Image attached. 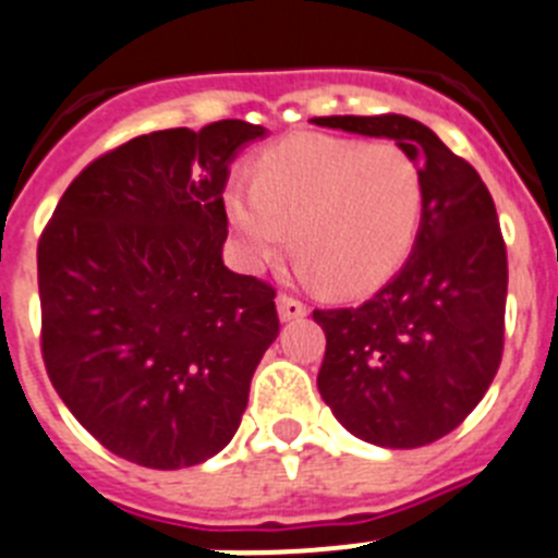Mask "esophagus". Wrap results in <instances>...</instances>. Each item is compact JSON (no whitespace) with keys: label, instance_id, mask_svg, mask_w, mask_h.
Returning <instances> with one entry per match:
<instances>
[{"label":"esophagus","instance_id":"esophagus-1","mask_svg":"<svg viewBox=\"0 0 558 558\" xmlns=\"http://www.w3.org/2000/svg\"><path fill=\"white\" fill-rule=\"evenodd\" d=\"M278 314L283 323H291V319H303L308 314V305L300 303L298 298H291V294H280L278 298Z\"/></svg>","mask_w":558,"mask_h":558}]
</instances>
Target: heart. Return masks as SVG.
Listing matches in <instances>:
<instances>
[{"mask_svg": "<svg viewBox=\"0 0 558 558\" xmlns=\"http://www.w3.org/2000/svg\"><path fill=\"white\" fill-rule=\"evenodd\" d=\"M225 217L239 253L264 267L286 242L336 291L378 286L411 253L423 225V172L398 144L300 133L264 149L253 178H230Z\"/></svg>", "mask_w": 558, "mask_h": 558, "instance_id": "obj_1", "label": "heart"}]
</instances>
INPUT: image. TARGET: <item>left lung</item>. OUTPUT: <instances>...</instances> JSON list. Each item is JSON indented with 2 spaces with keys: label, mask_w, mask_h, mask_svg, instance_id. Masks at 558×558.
Wrapping results in <instances>:
<instances>
[{
  "label": "left lung",
  "mask_w": 558,
  "mask_h": 558,
  "mask_svg": "<svg viewBox=\"0 0 558 558\" xmlns=\"http://www.w3.org/2000/svg\"><path fill=\"white\" fill-rule=\"evenodd\" d=\"M311 122L391 138L423 172V225L403 269L361 305L314 311L328 339L316 386L336 420L369 445L423 448L464 423L500 366L509 264L498 210L481 174L414 119Z\"/></svg>",
  "instance_id": "left-lung-1"
}]
</instances>
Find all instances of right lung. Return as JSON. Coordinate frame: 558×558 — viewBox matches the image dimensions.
Segmentation results:
<instances>
[{
	"label": "right lung",
	"mask_w": 558,
	"mask_h": 558,
	"mask_svg": "<svg viewBox=\"0 0 558 558\" xmlns=\"http://www.w3.org/2000/svg\"><path fill=\"white\" fill-rule=\"evenodd\" d=\"M260 135L242 119L138 135L72 180L41 233L49 380L133 464L180 470L217 456L278 339L272 286L222 260L230 160Z\"/></svg>",
	"instance_id": "1"
}]
</instances>
